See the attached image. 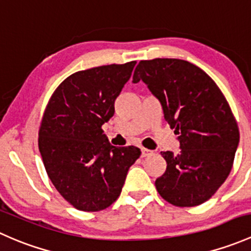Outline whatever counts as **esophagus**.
Here are the masks:
<instances>
[{"label": "esophagus", "instance_id": "34e87169", "mask_svg": "<svg viewBox=\"0 0 251 251\" xmlns=\"http://www.w3.org/2000/svg\"><path fill=\"white\" fill-rule=\"evenodd\" d=\"M151 154H152V151L145 149V147L141 149V157H147V156H151Z\"/></svg>", "mask_w": 251, "mask_h": 251}]
</instances>
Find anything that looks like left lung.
Listing matches in <instances>:
<instances>
[{"instance_id":"left-lung-1","label":"left lung","mask_w":251,"mask_h":251,"mask_svg":"<svg viewBox=\"0 0 251 251\" xmlns=\"http://www.w3.org/2000/svg\"><path fill=\"white\" fill-rule=\"evenodd\" d=\"M139 81L161 101L181 149L161 152L167 169L154 182L157 191L181 208L206 202L228 177L239 143L226 98L202 69L180 59L141 60L133 76Z\"/></svg>"}]
</instances>
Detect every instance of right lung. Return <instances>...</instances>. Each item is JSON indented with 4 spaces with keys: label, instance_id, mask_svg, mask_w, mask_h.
Masks as SVG:
<instances>
[{
    "label": "right lung",
    "instance_id": "obj_1",
    "mask_svg": "<svg viewBox=\"0 0 251 251\" xmlns=\"http://www.w3.org/2000/svg\"><path fill=\"white\" fill-rule=\"evenodd\" d=\"M136 61L111 64L70 75L54 90L38 130V149L54 187L82 211L116 202L129 168L140 157L135 146L115 147L102 125Z\"/></svg>",
    "mask_w": 251,
    "mask_h": 251
}]
</instances>
